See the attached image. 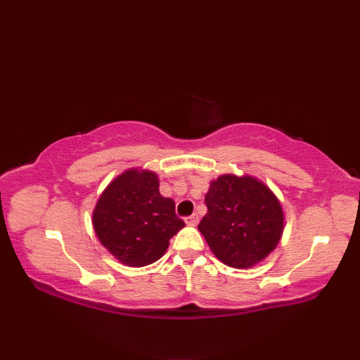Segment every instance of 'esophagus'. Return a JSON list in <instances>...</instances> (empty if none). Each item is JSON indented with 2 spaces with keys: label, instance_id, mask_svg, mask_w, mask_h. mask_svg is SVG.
Instances as JSON below:
<instances>
[{
  "label": "esophagus",
  "instance_id": "1",
  "mask_svg": "<svg viewBox=\"0 0 360 360\" xmlns=\"http://www.w3.org/2000/svg\"><path fill=\"white\" fill-rule=\"evenodd\" d=\"M186 223H187L188 226H196L198 223H200V217H198L196 213H193V215H190V217L186 218Z\"/></svg>",
  "mask_w": 360,
  "mask_h": 360
}]
</instances>
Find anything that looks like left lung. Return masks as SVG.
<instances>
[{"label": "left lung", "instance_id": "8db88e82", "mask_svg": "<svg viewBox=\"0 0 360 360\" xmlns=\"http://www.w3.org/2000/svg\"><path fill=\"white\" fill-rule=\"evenodd\" d=\"M200 232L224 264L250 269L277 248L285 213L272 190L250 174H221L205 193Z\"/></svg>", "mask_w": 360, "mask_h": 360}]
</instances>
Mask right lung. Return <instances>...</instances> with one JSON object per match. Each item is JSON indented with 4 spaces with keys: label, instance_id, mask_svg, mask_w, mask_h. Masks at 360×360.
Returning a JSON list of instances; mask_svg holds the SVG:
<instances>
[{
    "label": "right lung",
    "instance_id": "obj_1",
    "mask_svg": "<svg viewBox=\"0 0 360 360\" xmlns=\"http://www.w3.org/2000/svg\"><path fill=\"white\" fill-rule=\"evenodd\" d=\"M93 226L98 241L122 264L148 266L165 254L170 238L184 227L174 201L159 193L155 172L128 168L97 200Z\"/></svg>",
    "mask_w": 360,
    "mask_h": 360
}]
</instances>
